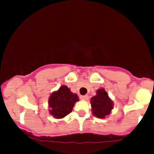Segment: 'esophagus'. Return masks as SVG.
I'll return each mask as SVG.
<instances>
[{"instance_id": "esophagus-1", "label": "esophagus", "mask_w": 154, "mask_h": 154, "mask_svg": "<svg viewBox=\"0 0 154 154\" xmlns=\"http://www.w3.org/2000/svg\"><path fill=\"white\" fill-rule=\"evenodd\" d=\"M80 99L82 100H87L88 98V95H80Z\"/></svg>"}]
</instances>
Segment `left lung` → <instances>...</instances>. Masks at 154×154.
<instances>
[{
  "instance_id": "left-lung-1",
  "label": "left lung",
  "mask_w": 154,
  "mask_h": 154,
  "mask_svg": "<svg viewBox=\"0 0 154 154\" xmlns=\"http://www.w3.org/2000/svg\"><path fill=\"white\" fill-rule=\"evenodd\" d=\"M90 103L93 116L98 119H105L111 113L114 106L113 101L103 88L97 90L96 95L91 97Z\"/></svg>"
}]
</instances>
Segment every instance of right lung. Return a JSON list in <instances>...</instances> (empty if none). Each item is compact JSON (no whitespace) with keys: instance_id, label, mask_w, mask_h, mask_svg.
Listing matches in <instances>:
<instances>
[{"instance_id":"1","label":"right lung","mask_w":154,"mask_h":154,"mask_svg":"<svg viewBox=\"0 0 154 154\" xmlns=\"http://www.w3.org/2000/svg\"><path fill=\"white\" fill-rule=\"evenodd\" d=\"M79 100L77 94L71 92L67 86H62L51 93L48 99L49 112L54 119H63L71 112L74 104Z\"/></svg>"}]
</instances>
